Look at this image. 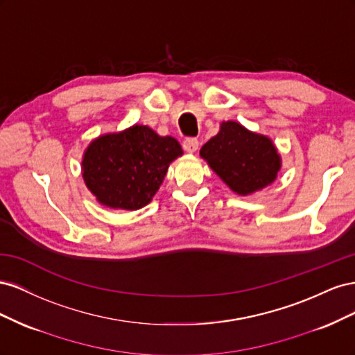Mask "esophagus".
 <instances>
[{
    "instance_id": "esophagus-1",
    "label": "esophagus",
    "mask_w": 355,
    "mask_h": 355,
    "mask_svg": "<svg viewBox=\"0 0 355 355\" xmlns=\"http://www.w3.org/2000/svg\"><path fill=\"white\" fill-rule=\"evenodd\" d=\"M198 139L197 137H187L184 141V149L187 153H196L198 149Z\"/></svg>"
}]
</instances>
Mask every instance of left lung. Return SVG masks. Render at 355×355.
<instances>
[{"label":"left lung","mask_w":355,"mask_h":355,"mask_svg":"<svg viewBox=\"0 0 355 355\" xmlns=\"http://www.w3.org/2000/svg\"><path fill=\"white\" fill-rule=\"evenodd\" d=\"M200 155L225 184L241 196L275 180L280 155L270 139L235 121L222 123L220 132L204 144Z\"/></svg>","instance_id":"left-lung-1"}]
</instances>
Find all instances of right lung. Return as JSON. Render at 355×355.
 I'll return each instance as SVG.
<instances>
[{
    "mask_svg": "<svg viewBox=\"0 0 355 355\" xmlns=\"http://www.w3.org/2000/svg\"><path fill=\"white\" fill-rule=\"evenodd\" d=\"M182 154L175 137L133 125L90 144L83 158V178L105 206L137 210L153 200L168 164Z\"/></svg>",
    "mask_w": 355,
    "mask_h": 355,
    "instance_id": "obj_1",
    "label": "right lung"
}]
</instances>
